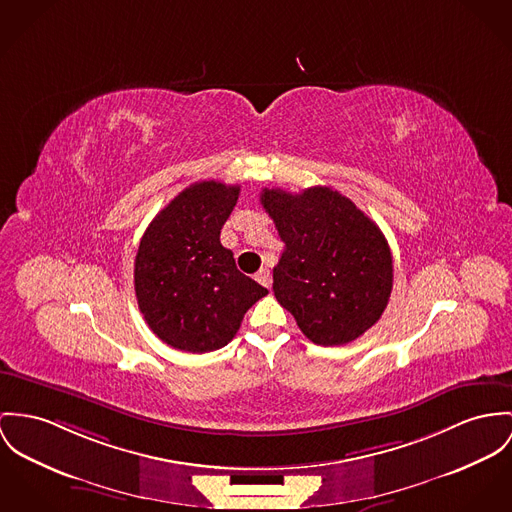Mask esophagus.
Masks as SVG:
<instances>
[{"label": "esophagus", "instance_id": "obj_1", "mask_svg": "<svg viewBox=\"0 0 512 512\" xmlns=\"http://www.w3.org/2000/svg\"><path fill=\"white\" fill-rule=\"evenodd\" d=\"M255 278H257V282L263 284L265 288H271V271H269V269H261Z\"/></svg>", "mask_w": 512, "mask_h": 512}]
</instances>
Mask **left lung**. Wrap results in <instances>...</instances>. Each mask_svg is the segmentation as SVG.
Returning a JSON list of instances; mask_svg holds the SVG:
<instances>
[{"label": "left lung", "instance_id": "left-lung-1", "mask_svg": "<svg viewBox=\"0 0 512 512\" xmlns=\"http://www.w3.org/2000/svg\"><path fill=\"white\" fill-rule=\"evenodd\" d=\"M261 204L284 241L273 269L276 300L302 333L335 347L368 331L394 286L392 251L380 228L329 187L298 195L263 189Z\"/></svg>", "mask_w": 512, "mask_h": 512}]
</instances>
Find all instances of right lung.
Wrapping results in <instances>:
<instances>
[{
  "mask_svg": "<svg viewBox=\"0 0 512 512\" xmlns=\"http://www.w3.org/2000/svg\"><path fill=\"white\" fill-rule=\"evenodd\" d=\"M237 185L198 181L173 198L140 239L134 261L138 308L163 343L185 353L226 347L245 312L269 294L239 273L220 230Z\"/></svg>",
  "mask_w": 512,
  "mask_h": 512,
  "instance_id": "1",
  "label": "right lung"
}]
</instances>
